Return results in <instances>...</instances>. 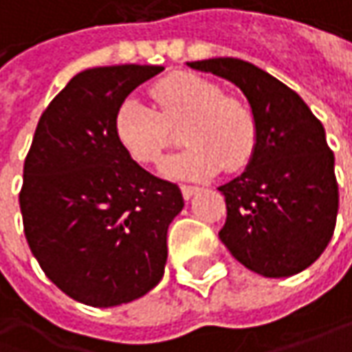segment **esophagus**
I'll list each match as a JSON object with an SVG mask.
<instances>
[{
  "mask_svg": "<svg viewBox=\"0 0 352 352\" xmlns=\"http://www.w3.org/2000/svg\"><path fill=\"white\" fill-rule=\"evenodd\" d=\"M181 193H183V197L189 201V199H193V195H197L199 193V187H191V185H181Z\"/></svg>",
  "mask_w": 352,
  "mask_h": 352,
  "instance_id": "1",
  "label": "esophagus"
}]
</instances>
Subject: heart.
Returning a JSON list of instances; mask_svg holds the SVG:
<instances>
[{
  "mask_svg": "<svg viewBox=\"0 0 352 352\" xmlns=\"http://www.w3.org/2000/svg\"><path fill=\"white\" fill-rule=\"evenodd\" d=\"M155 107L125 97L115 111L113 129L121 147L145 165H157L173 143L171 127H183L189 147L165 161L173 179H207L225 167H245L257 145V123L247 103L225 97L223 87L195 73H173L151 89Z\"/></svg>",
  "mask_w": 352,
  "mask_h": 352,
  "instance_id": "heart-1",
  "label": "heart"
}]
</instances>
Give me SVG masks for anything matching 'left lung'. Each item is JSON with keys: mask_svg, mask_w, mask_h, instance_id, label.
Returning a JSON list of instances; mask_svg holds the SVG:
<instances>
[{"mask_svg": "<svg viewBox=\"0 0 352 352\" xmlns=\"http://www.w3.org/2000/svg\"><path fill=\"white\" fill-rule=\"evenodd\" d=\"M187 67L231 81L257 123L245 171L219 187L227 203L219 239L263 277L305 271L327 249L339 211L335 155L320 121L293 89L249 61L215 57Z\"/></svg>", "mask_w": 352, "mask_h": 352, "instance_id": "1", "label": "left lung"}]
</instances>
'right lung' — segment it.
Listing matches in <instances>:
<instances>
[{
	"mask_svg": "<svg viewBox=\"0 0 352 352\" xmlns=\"http://www.w3.org/2000/svg\"><path fill=\"white\" fill-rule=\"evenodd\" d=\"M161 72L77 73L41 115L23 165L19 207L33 257L65 295L91 307L139 299L165 273L167 229L185 201L133 161L113 129L119 103Z\"/></svg>",
	"mask_w": 352,
	"mask_h": 352,
	"instance_id": "1",
	"label": "right lung"
}]
</instances>
